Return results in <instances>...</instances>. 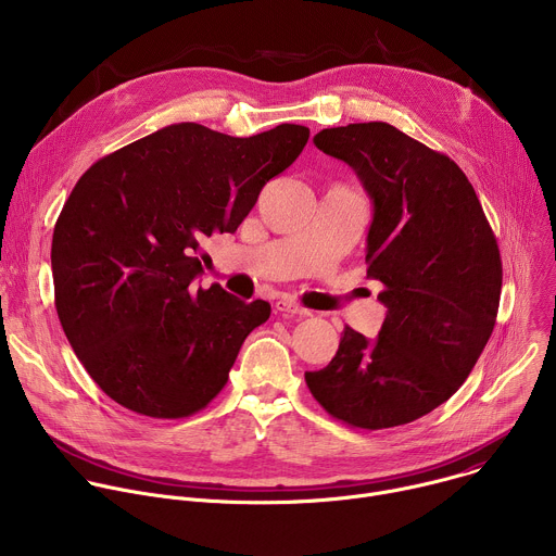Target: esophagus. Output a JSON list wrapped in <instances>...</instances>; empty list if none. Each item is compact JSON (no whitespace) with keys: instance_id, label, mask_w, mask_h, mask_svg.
<instances>
[{"instance_id":"34e87169","label":"esophagus","mask_w":556,"mask_h":556,"mask_svg":"<svg viewBox=\"0 0 556 556\" xmlns=\"http://www.w3.org/2000/svg\"><path fill=\"white\" fill-rule=\"evenodd\" d=\"M273 307H275V314L286 316V319H288V316H309L312 314L307 307L294 303L292 299H277Z\"/></svg>"}]
</instances>
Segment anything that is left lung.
Listing matches in <instances>:
<instances>
[{"instance_id": "8db88e82", "label": "left lung", "mask_w": 556, "mask_h": 556, "mask_svg": "<svg viewBox=\"0 0 556 556\" xmlns=\"http://www.w3.org/2000/svg\"><path fill=\"white\" fill-rule=\"evenodd\" d=\"M314 144L348 163L374 202L365 262L387 316L374 341L345 326L334 358L305 382L350 427H401L446 403L484 352L502 294L500 247L448 155L378 121L324 129Z\"/></svg>"}]
</instances>
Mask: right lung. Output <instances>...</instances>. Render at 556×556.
<instances>
[{
    "mask_svg": "<svg viewBox=\"0 0 556 556\" xmlns=\"http://www.w3.org/2000/svg\"><path fill=\"white\" fill-rule=\"evenodd\" d=\"M307 138L290 123L251 138L178 123L78 178L52 235L54 305L74 354L114 403L178 420L224 389L270 303L195 286L198 251L213 232L237 230Z\"/></svg>",
    "mask_w": 556,
    "mask_h": 556,
    "instance_id": "right-lung-1",
    "label": "right lung"
}]
</instances>
